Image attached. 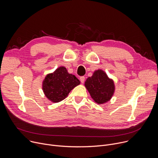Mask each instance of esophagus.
<instances>
[{
	"instance_id": "1",
	"label": "esophagus",
	"mask_w": 158,
	"mask_h": 158,
	"mask_svg": "<svg viewBox=\"0 0 158 158\" xmlns=\"http://www.w3.org/2000/svg\"><path fill=\"white\" fill-rule=\"evenodd\" d=\"M80 81H81V82L82 83H84V81H85V77H84V76H81V77H80Z\"/></svg>"
}]
</instances>
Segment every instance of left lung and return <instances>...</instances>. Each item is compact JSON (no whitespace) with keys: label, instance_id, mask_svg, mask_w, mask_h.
Returning <instances> with one entry per match:
<instances>
[{"label":"left lung","instance_id":"8db88e82","mask_svg":"<svg viewBox=\"0 0 158 158\" xmlns=\"http://www.w3.org/2000/svg\"><path fill=\"white\" fill-rule=\"evenodd\" d=\"M85 86L91 98L98 104H103L110 100L114 92V84L107 74L101 70L95 71L92 77H88Z\"/></svg>","mask_w":158,"mask_h":158}]
</instances>
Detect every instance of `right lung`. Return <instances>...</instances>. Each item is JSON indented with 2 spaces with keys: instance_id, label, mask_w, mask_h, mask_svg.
<instances>
[{
  "instance_id": "add662e5",
  "label": "right lung",
  "mask_w": 158,
  "mask_h": 158,
  "mask_svg": "<svg viewBox=\"0 0 158 158\" xmlns=\"http://www.w3.org/2000/svg\"><path fill=\"white\" fill-rule=\"evenodd\" d=\"M79 84V80L74 75L69 74L65 67H60L46 77L42 89L49 100L59 102L67 98L71 90Z\"/></svg>"
}]
</instances>
